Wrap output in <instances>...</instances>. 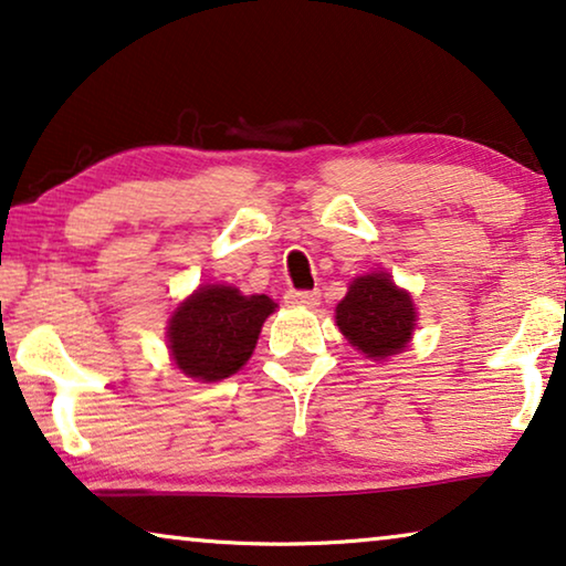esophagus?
Instances as JSON below:
<instances>
[{"instance_id":"34e87169","label":"esophagus","mask_w":566,"mask_h":566,"mask_svg":"<svg viewBox=\"0 0 566 566\" xmlns=\"http://www.w3.org/2000/svg\"><path fill=\"white\" fill-rule=\"evenodd\" d=\"M284 300L290 302V305L315 307L319 305V290H290L284 294Z\"/></svg>"}]
</instances>
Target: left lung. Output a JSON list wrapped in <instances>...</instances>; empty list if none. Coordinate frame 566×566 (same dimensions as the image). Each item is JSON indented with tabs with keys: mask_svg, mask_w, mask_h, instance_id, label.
<instances>
[{
	"mask_svg": "<svg viewBox=\"0 0 566 566\" xmlns=\"http://www.w3.org/2000/svg\"><path fill=\"white\" fill-rule=\"evenodd\" d=\"M335 319L353 348L368 358H386L407 348L417 312L409 294L389 274H366L350 284Z\"/></svg>",
	"mask_w": 566,
	"mask_h": 566,
	"instance_id": "left-lung-1",
	"label": "left lung"
}]
</instances>
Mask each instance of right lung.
<instances>
[{"instance_id":"add662e5","label":"right lung","mask_w":566,"mask_h":566,"mask_svg":"<svg viewBox=\"0 0 566 566\" xmlns=\"http://www.w3.org/2000/svg\"><path fill=\"white\" fill-rule=\"evenodd\" d=\"M274 307L266 294L247 297L235 286H200L175 310L167 327L177 368L200 381L229 378L251 358Z\"/></svg>"}]
</instances>
